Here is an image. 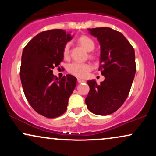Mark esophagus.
<instances>
[{
  "mask_svg": "<svg viewBox=\"0 0 156 156\" xmlns=\"http://www.w3.org/2000/svg\"><path fill=\"white\" fill-rule=\"evenodd\" d=\"M77 80H78V82L79 83H85L86 82V80H83V79H80V78H78V79H77Z\"/></svg>",
  "mask_w": 156,
  "mask_h": 156,
  "instance_id": "34e87169",
  "label": "esophagus"
}]
</instances>
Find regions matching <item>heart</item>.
Instances as JSON below:
<instances>
[{"label":"heart","mask_w":156,"mask_h":156,"mask_svg":"<svg viewBox=\"0 0 156 156\" xmlns=\"http://www.w3.org/2000/svg\"><path fill=\"white\" fill-rule=\"evenodd\" d=\"M78 42L87 51H92L95 47L94 42L90 37L87 36H81L78 38ZM70 42H67L64 45L63 49V55L64 58H68L70 54ZM91 57L93 55L91 54ZM92 69V65L89 63H80V62H73L69 64L67 67V71L73 76L78 78H84L88 75L89 71Z\"/></svg>","instance_id":"heart-1"}]
</instances>
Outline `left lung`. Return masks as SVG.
Masks as SVG:
<instances>
[{
	"label": "left lung",
	"instance_id": "obj_1",
	"mask_svg": "<svg viewBox=\"0 0 156 156\" xmlns=\"http://www.w3.org/2000/svg\"><path fill=\"white\" fill-rule=\"evenodd\" d=\"M101 44L99 70L105 80L87 83L90 91L85 99L87 108L97 115H108L122 106L128 98L135 76V52L120 32L111 28H88Z\"/></svg>",
	"mask_w": 156,
	"mask_h": 156
}]
</instances>
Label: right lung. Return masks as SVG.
I'll return each mask as SVG.
<instances>
[{
  "instance_id": "obj_1",
  "label": "right lung",
  "mask_w": 156,
  "mask_h": 156,
  "mask_svg": "<svg viewBox=\"0 0 156 156\" xmlns=\"http://www.w3.org/2000/svg\"><path fill=\"white\" fill-rule=\"evenodd\" d=\"M73 37L62 29L42 31L23 49L20 72L23 92L32 108L45 117L65 112L76 86V77L67 75L60 79L52 70L62 62L64 45Z\"/></svg>"
}]
</instances>
